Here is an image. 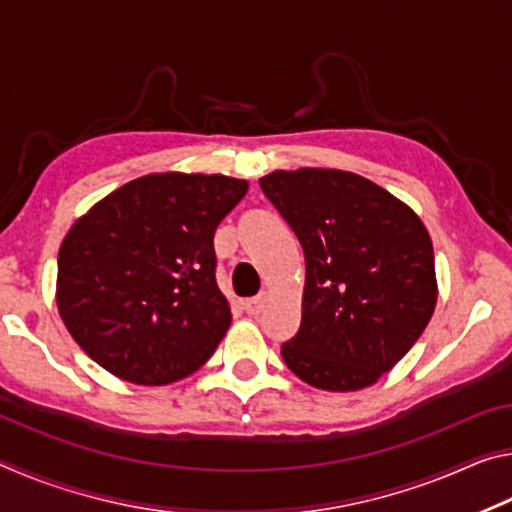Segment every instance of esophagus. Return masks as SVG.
<instances>
[{
    "label": "esophagus",
    "mask_w": 512,
    "mask_h": 512,
    "mask_svg": "<svg viewBox=\"0 0 512 512\" xmlns=\"http://www.w3.org/2000/svg\"><path fill=\"white\" fill-rule=\"evenodd\" d=\"M264 305H266V296H264V293H259V296H255V298L244 300V309H246V314H250V316L262 314Z\"/></svg>",
    "instance_id": "esophagus-1"
}]
</instances>
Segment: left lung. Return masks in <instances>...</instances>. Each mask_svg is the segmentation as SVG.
Instances as JSON below:
<instances>
[{
    "instance_id": "8db88e82",
    "label": "left lung",
    "mask_w": 512,
    "mask_h": 512,
    "mask_svg": "<svg viewBox=\"0 0 512 512\" xmlns=\"http://www.w3.org/2000/svg\"><path fill=\"white\" fill-rule=\"evenodd\" d=\"M259 185L305 250L302 320L282 345L284 363L320 391L377 384L436 309L433 246L420 216L352 171L277 169Z\"/></svg>"
}]
</instances>
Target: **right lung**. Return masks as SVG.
Returning <instances> with one entry per match:
<instances>
[{"label": "right lung", "mask_w": 512, "mask_h": 512, "mask_svg": "<svg viewBox=\"0 0 512 512\" xmlns=\"http://www.w3.org/2000/svg\"><path fill=\"white\" fill-rule=\"evenodd\" d=\"M248 192L221 173H149L74 221L60 244L56 305L103 370L140 386L192 375L230 327L214 230Z\"/></svg>", "instance_id": "add662e5"}]
</instances>
